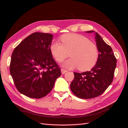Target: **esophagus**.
I'll return each mask as SVG.
<instances>
[{"label":"esophagus","instance_id":"34e87169","mask_svg":"<svg viewBox=\"0 0 128 128\" xmlns=\"http://www.w3.org/2000/svg\"><path fill=\"white\" fill-rule=\"evenodd\" d=\"M61 72L62 74H64V73H66V72H67V70H65V69H64L63 68H61Z\"/></svg>","mask_w":128,"mask_h":128}]
</instances>
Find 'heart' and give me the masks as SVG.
I'll use <instances>...</instances> for the list:
<instances>
[{"instance_id": "obj_1", "label": "heart", "mask_w": 128, "mask_h": 128, "mask_svg": "<svg viewBox=\"0 0 128 128\" xmlns=\"http://www.w3.org/2000/svg\"><path fill=\"white\" fill-rule=\"evenodd\" d=\"M61 44L54 42L50 46V52L58 62L63 61L68 56L71 58L62 66L66 68H79L82 72L90 70L97 62L99 52L94 43L86 37L76 34H67L60 38Z\"/></svg>"}]
</instances>
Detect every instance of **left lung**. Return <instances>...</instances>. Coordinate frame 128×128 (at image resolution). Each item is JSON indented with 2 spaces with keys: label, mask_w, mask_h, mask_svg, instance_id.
<instances>
[{
  "label": "left lung",
  "mask_w": 128,
  "mask_h": 128,
  "mask_svg": "<svg viewBox=\"0 0 128 128\" xmlns=\"http://www.w3.org/2000/svg\"><path fill=\"white\" fill-rule=\"evenodd\" d=\"M96 45L99 52L96 64L90 71L74 72V78L70 84V89L76 96L81 99H91L102 94L113 82L116 67V59L112 48L94 31Z\"/></svg>",
  "instance_id": "left-lung-1"
}]
</instances>
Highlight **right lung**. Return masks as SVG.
Returning <instances> with one entry per match:
<instances>
[{"mask_svg":"<svg viewBox=\"0 0 128 128\" xmlns=\"http://www.w3.org/2000/svg\"><path fill=\"white\" fill-rule=\"evenodd\" d=\"M53 36L48 33H33L23 40L12 54L10 75L18 90L28 97L46 96L61 75L50 50Z\"/></svg>","mask_w":128,"mask_h":128,"instance_id":"1","label":"right lung"}]
</instances>
